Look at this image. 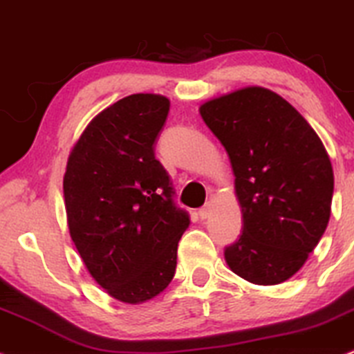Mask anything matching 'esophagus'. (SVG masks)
Instances as JSON below:
<instances>
[{"label": "esophagus", "mask_w": 354, "mask_h": 354, "mask_svg": "<svg viewBox=\"0 0 354 354\" xmlns=\"http://www.w3.org/2000/svg\"><path fill=\"white\" fill-rule=\"evenodd\" d=\"M212 209H214V205H212L210 202L205 203V205H203L201 209V212H198V215H201L202 218H209L210 214H212Z\"/></svg>", "instance_id": "obj_1"}]
</instances>
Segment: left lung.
Instances as JSON below:
<instances>
[{"label":"left lung","mask_w":354,"mask_h":354,"mask_svg":"<svg viewBox=\"0 0 354 354\" xmlns=\"http://www.w3.org/2000/svg\"><path fill=\"white\" fill-rule=\"evenodd\" d=\"M225 147L243 234L225 250L234 273L253 285L290 280L325 234L333 167L308 120L267 87L248 86L198 107Z\"/></svg>","instance_id":"8db88e82"}]
</instances>
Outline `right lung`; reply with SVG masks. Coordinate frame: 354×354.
<instances>
[{"mask_svg":"<svg viewBox=\"0 0 354 354\" xmlns=\"http://www.w3.org/2000/svg\"><path fill=\"white\" fill-rule=\"evenodd\" d=\"M160 94H131L94 115L66 164V218L87 272L127 305L160 295L177 267L190 220L153 156L169 114Z\"/></svg>","mask_w":354,"mask_h":354,"instance_id":"add662e5","label":"right lung"}]
</instances>
